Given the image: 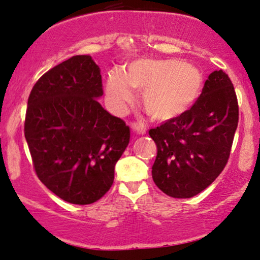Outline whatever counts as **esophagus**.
<instances>
[{
  "mask_svg": "<svg viewBox=\"0 0 260 260\" xmlns=\"http://www.w3.org/2000/svg\"><path fill=\"white\" fill-rule=\"evenodd\" d=\"M132 129L134 132L140 134V136H143V134L146 133V124L145 123H132Z\"/></svg>",
  "mask_w": 260,
  "mask_h": 260,
  "instance_id": "34e87169",
  "label": "esophagus"
}]
</instances>
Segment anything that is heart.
Returning <instances> with one entry per match:
<instances>
[{"label": "heart", "mask_w": 260, "mask_h": 260, "mask_svg": "<svg viewBox=\"0 0 260 260\" xmlns=\"http://www.w3.org/2000/svg\"><path fill=\"white\" fill-rule=\"evenodd\" d=\"M203 84V72L181 59H138L123 72H109L106 95L112 108L122 112L132 100L131 88L139 90L145 112L153 120L169 121L195 105Z\"/></svg>", "instance_id": "1"}]
</instances>
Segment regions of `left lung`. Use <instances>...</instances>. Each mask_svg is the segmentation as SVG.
<instances>
[{
  "instance_id": "8db88e82",
  "label": "left lung",
  "mask_w": 260,
  "mask_h": 260,
  "mask_svg": "<svg viewBox=\"0 0 260 260\" xmlns=\"http://www.w3.org/2000/svg\"><path fill=\"white\" fill-rule=\"evenodd\" d=\"M238 120L230 77L222 70L212 72L188 112L148 132L157 145L152 166L155 185L176 199L208 188L227 164Z\"/></svg>"
}]
</instances>
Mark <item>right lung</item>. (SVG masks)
Segmentation results:
<instances>
[{"instance_id":"right-lung-1","label":"right lung","mask_w":260,"mask_h":260,"mask_svg":"<svg viewBox=\"0 0 260 260\" xmlns=\"http://www.w3.org/2000/svg\"><path fill=\"white\" fill-rule=\"evenodd\" d=\"M102 95L99 65L74 55L41 76L27 103L25 138L38 177L74 205L108 191L129 143V127L100 105Z\"/></svg>"}]
</instances>
